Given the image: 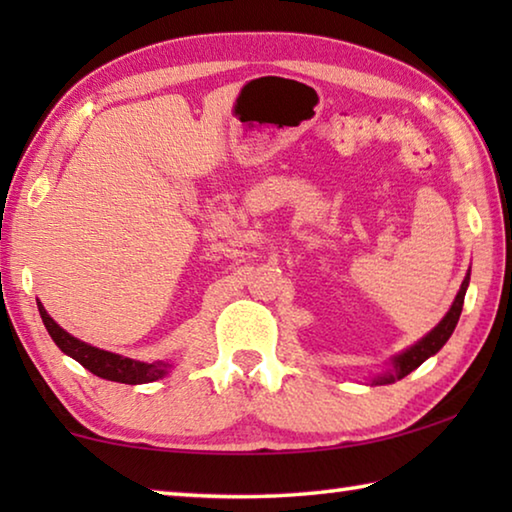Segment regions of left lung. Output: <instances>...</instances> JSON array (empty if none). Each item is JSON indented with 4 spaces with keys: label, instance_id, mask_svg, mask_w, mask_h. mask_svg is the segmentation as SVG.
I'll return each instance as SVG.
<instances>
[{
    "label": "left lung",
    "instance_id": "left-lung-1",
    "mask_svg": "<svg viewBox=\"0 0 512 512\" xmlns=\"http://www.w3.org/2000/svg\"><path fill=\"white\" fill-rule=\"evenodd\" d=\"M467 284H470V271H467L465 280L461 284V289H458L456 298L452 302V307H449V311L445 314V318L440 320V323L431 329V332L427 336H422V339L411 345V348H406L404 352L395 354V357L391 359L393 363V370L384 372V375H379L372 379V386H384V384H393V381L402 379L409 375V372H413L418 366H422L424 361H427L429 357H433L443 345L449 341V336H452L454 327L458 323V318H461V311H463V300H465V291H467Z\"/></svg>",
    "mask_w": 512,
    "mask_h": 512
}]
</instances>
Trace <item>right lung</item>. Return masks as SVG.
<instances>
[{
    "label": "right lung",
    "instance_id": "right-lung-1",
    "mask_svg": "<svg viewBox=\"0 0 512 512\" xmlns=\"http://www.w3.org/2000/svg\"><path fill=\"white\" fill-rule=\"evenodd\" d=\"M38 311L42 323H45L47 332L54 343L63 350L67 357H72L81 363L83 368H88L92 375H97L101 379L108 381H119V384H149V381H155L167 375L169 363L155 361V363H144V361H135L128 357H121V354L108 352V350H99L90 343H83L65 332L54 318L47 314V309L38 302Z\"/></svg>",
    "mask_w": 512,
    "mask_h": 512
}]
</instances>
